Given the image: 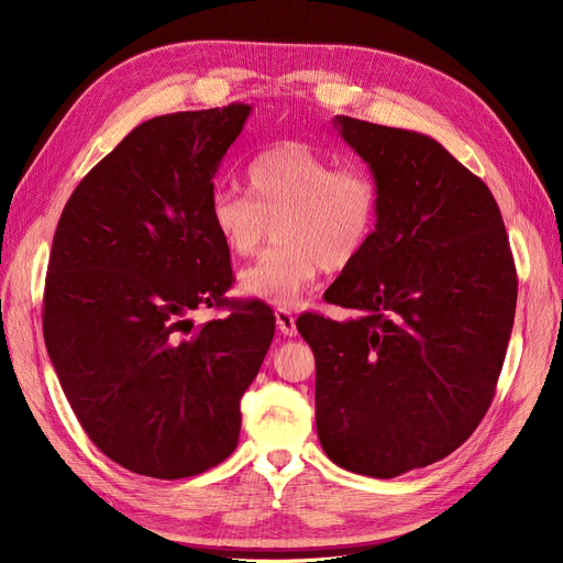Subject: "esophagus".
<instances>
[{
	"label": "esophagus",
	"instance_id": "obj_1",
	"mask_svg": "<svg viewBox=\"0 0 563 563\" xmlns=\"http://www.w3.org/2000/svg\"><path fill=\"white\" fill-rule=\"evenodd\" d=\"M275 317H277V329L282 335H296V314L291 310L277 308Z\"/></svg>",
	"mask_w": 563,
	"mask_h": 563
}]
</instances>
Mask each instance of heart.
Instances as JSON below:
<instances>
[{"label":"heart","mask_w":563,"mask_h":563,"mask_svg":"<svg viewBox=\"0 0 563 563\" xmlns=\"http://www.w3.org/2000/svg\"><path fill=\"white\" fill-rule=\"evenodd\" d=\"M246 195L216 190L209 220L232 258H249L275 225L277 244L249 265L240 284L253 298L291 305L321 267L343 269L360 258L378 225L380 190L364 166L286 141L261 150L244 168Z\"/></svg>","instance_id":"1"}]
</instances>
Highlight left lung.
<instances>
[{"instance_id":"obj_1","label":"left lung","mask_w":563,"mask_h":563,"mask_svg":"<svg viewBox=\"0 0 563 563\" xmlns=\"http://www.w3.org/2000/svg\"><path fill=\"white\" fill-rule=\"evenodd\" d=\"M380 190L378 225L327 291L354 310L296 327L314 352L317 434L335 465L391 479L453 453L496 395L517 267L486 183L430 135L335 117Z\"/></svg>"}]
</instances>
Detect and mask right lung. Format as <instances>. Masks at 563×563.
<instances>
[{"mask_svg": "<svg viewBox=\"0 0 563 563\" xmlns=\"http://www.w3.org/2000/svg\"><path fill=\"white\" fill-rule=\"evenodd\" d=\"M251 106L135 126L67 199L48 255L44 343L73 411L117 465L155 479L236 449L240 401L275 335L261 300H228L209 220L213 176ZM199 307L231 314L194 327Z\"/></svg>", "mask_w": 563, "mask_h": 563, "instance_id": "1", "label": "right lung"}]
</instances>
